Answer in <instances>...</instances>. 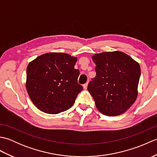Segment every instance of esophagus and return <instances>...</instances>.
I'll return each instance as SVG.
<instances>
[{
    "instance_id": "1",
    "label": "esophagus",
    "mask_w": 157,
    "mask_h": 157,
    "mask_svg": "<svg viewBox=\"0 0 157 157\" xmlns=\"http://www.w3.org/2000/svg\"><path fill=\"white\" fill-rule=\"evenodd\" d=\"M88 83H86V84H84V85H83V87H84V89H87V87H88Z\"/></svg>"
}]
</instances>
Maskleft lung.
Listing matches in <instances>:
<instances>
[{"instance_id": "obj_1", "label": "left lung", "mask_w": 157, "mask_h": 157, "mask_svg": "<svg viewBox=\"0 0 157 157\" xmlns=\"http://www.w3.org/2000/svg\"><path fill=\"white\" fill-rule=\"evenodd\" d=\"M92 58L96 75L88 90L96 108L105 115L123 114L137 98L141 73L139 63L121 51L99 53Z\"/></svg>"}]
</instances>
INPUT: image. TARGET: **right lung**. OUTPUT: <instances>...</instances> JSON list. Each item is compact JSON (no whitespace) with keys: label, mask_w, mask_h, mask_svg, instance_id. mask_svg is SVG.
<instances>
[{"label":"right lung","mask_w":157,"mask_h":157,"mask_svg":"<svg viewBox=\"0 0 157 157\" xmlns=\"http://www.w3.org/2000/svg\"><path fill=\"white\" fill-rule=\"evenodd\" d=\"M75 56L48 52L38 56L27 67L26 89L41 111L57 114L71 108L83 87L78 83L79 71Z\"/></svg>","instance_id":"right-lung-1"}]
</instances>
